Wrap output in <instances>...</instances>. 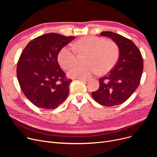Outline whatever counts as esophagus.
Masks as SVG:
<instances>
[{
  "label": "esophagus",
  "instance_id": "34e87169",
  "mask_svg": "<svg viewBox=\"0 0 157 157\" xmlns=\"http://www.w3.org/2000/svg\"><path fill=\"white\" fill-rule=\"evenodd\" d=\"M79 79L80 80H81V81H84V82H86V81H88L89 80V79H88V78H79Z\"/></svg>",
  "mask_w": 157,
  "mask_h": 157
}]
</instances>
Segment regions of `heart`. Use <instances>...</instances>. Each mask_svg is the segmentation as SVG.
Here are the masks:
<instances>
[{
	"mask_svg": "<svg viewBox=\"0 0 157 157\" xmlns=\"http://www.w3.org/2000/svg\"><path fill=\"white\" fill-rule=\"evenodd\" d=\"M73 49L62 48L58 55V61L64 69H68L76 63L77 54H84L85 63L77 65L67 72L71 78H85L97 71L99 74L108 73L117 64L119 59V49L113 41L102 37L86 36L74 43Z\"/></svg>",
	"mask_w": 157,
	"mask_h": 157,
	"instance_id": "1",
	"label": "heart"
}]
</instances>
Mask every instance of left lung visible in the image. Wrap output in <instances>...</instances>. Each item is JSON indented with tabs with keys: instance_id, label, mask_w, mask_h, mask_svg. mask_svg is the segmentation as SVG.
Here are the masks:
<instances>
[{
	"instance_id": "obj_1",
	"label": "left lung",
	"mask_w": 157,
	"mask_h": 157,
	"mask_svg": "<svg viewBox=\"0 0 157 157\" xmlns=\"http://www.w3.org/2000/svg\"><path fill=\"white\" fill-rule=\"evenodd\" d=\"M119 48V59L106 76L99 78V88L92 92L101 105L111 107L125 102L138 87L143 71V60L138 48L131 40L112 32H102Z\"/></svg>"
}]
</instances>
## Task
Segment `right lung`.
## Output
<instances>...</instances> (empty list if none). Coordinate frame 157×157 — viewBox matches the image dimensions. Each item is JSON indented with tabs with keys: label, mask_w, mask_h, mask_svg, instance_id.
<instances>
[{
	"label": "right lung",
	"mask_w": 157,
	"mask_h": 157,
	"mask_svg": "<svg viewBox=\"0 0 157 157\" xmlns=\"http://www.w3.org/2000/svg\"><path fill=\"white\" fill-rule=\"evenodd\" d=\"M75 39L49 33L39 36L26 46L17 63V78L24 95L37 108L53 109L69 93L71 79L58 62L60 49Z\"/></svg>",
	"instance_id": "obj_1"
}]
</instances>
